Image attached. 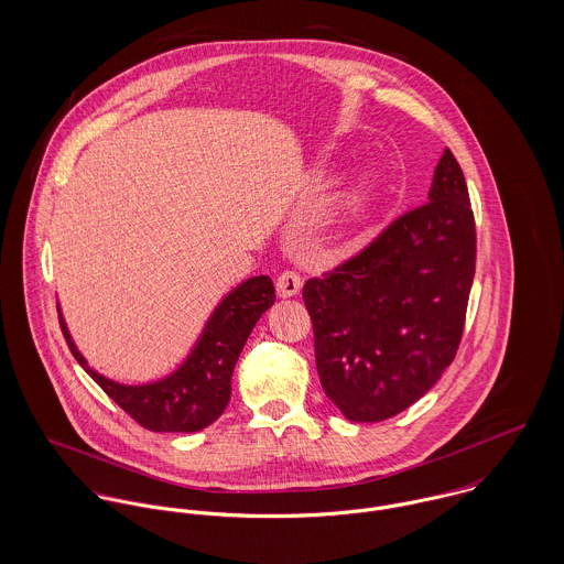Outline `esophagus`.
<instances>
[{
    "mask_svg": "<svg viewBox=\"0 0 564 564\" xmlns=\"http://www.w3.org/2000/svg\"><path fill=\"white\" fill-rule=\"evenodd\" d=\"M302 278L295 273V271H284L278 282H275V289H278V295L280 297H295L300 291H302Z\"/></svg>",
    "mask_w": 564,
    "mask_h": 564,
    "instance_id": "obj_1",
    "label": "esophagus"
}]
</instances>
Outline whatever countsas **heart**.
<instances>
[{"label": "heart", "mask_w": 564, "mask_h": 564, "mask_svg": "<svg viewBox=\"0 0 564 564\" xmlns=\"http://www.w3.org/2000/svg\"><path fill=\"white\" fill-rule=\"evenodd\" d=\"M373 199V180L371 177H362L345 197L343 204V217L347 224H358L365 213L369 210Z\"/></svg>", "instance_id": "b5f03b06"}]
</instances>
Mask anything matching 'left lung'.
I'll return each mask as SVG.
<instances>
[{
    "label": "left lung",
    "instance_id": "obj_1",
    "mask_svg": "<svg viewBox=\"0 0 564 564\" xmlns=\"http://www.w3.org/2000/svg\"><path fill=\"white\" fill-rule=\"evenodd\" d=\"M474 273L469 191L445 150L427 204L304 284L323 391L349 421L395 416L441 380L463 336Z\"/></svg>",
    "mask_w": 564,
    "mask_h": 564
}]
</instances>
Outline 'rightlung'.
Listing matches in <instances>:
<instances>
[{
  "mask_svg": "<svg viewBox=\"0 0 564 564\" xmlns=\"http://www.w3.org/2000/svg\"><path fill=\"white\" fill-rule=\"evenodd\" d=\"M273 302L275 289L269 275L242 280L215 306L186 358L166 376L143 384H123L95 371L74 343L61 304L58 317L82 369L134 421L152 432H199L224 414L247 336Z\"/></svg>",
  "mask_w": 564,
  "mask_h": 564,
  "instance_id": "1",
  "label": "right lung"
}]
</instances>
